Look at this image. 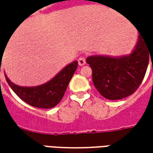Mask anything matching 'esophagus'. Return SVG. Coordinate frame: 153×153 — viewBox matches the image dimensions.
Here are the masks:
<instances>
[{
	"mask_svg": "<svg viewBox=\"0 0 153 153\" xmlns=\"http://www.w3.org/2000/svg\"><path fill=\"white\" fill-rule=\"evenodd\" d=\"M86 64V59L84 57H80L79 59H78V65H81V66H82V65H84Z\"/></svg>",
	"mask_w": 153,
	"mask_h": 153,
	"instance_id": "esophagus-1",
	"label": "esophagus"
}]
</instances>
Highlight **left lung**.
<instances>
[{
    "instance_id": "left-lung-1",
    "label": "left lung",
    "mask_w": 153,
    "mask_h": 153,
    "mask_svg": "<svg viewBox=\"0 0 153 153\" xmlns=\"http://www.w3.org/2000/svg\"><path fill=\"white\" fill-rule=\"evenodd\" d=\"M152 57L153 39L140 33L136 47L129 55L89 56L86 61L91 67L93 82L99 93L105 99L117 100L137 90Z\"/></svg>"
}]
</instances>
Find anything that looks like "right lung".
<instances>
[{"label": "right lung", "instance_id": "add662e5", "mask_svg": "<svg viewBox=\"0 0 153 153\" xmlns=\"http://www.w3.org/2000/svg\"><path fill=\"white\" fill-rule=\"evenodd\" d=\"M77 65L76 60L69 64L49 82L36 87H20L12 82L6 75L5 77L11 88L23 101L37 108H53L60 102Z\"/></svg>", "mask_w": 153, "mask_h": 153}]
</instances>
